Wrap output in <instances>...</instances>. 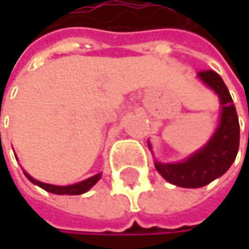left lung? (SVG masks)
Segmentation results:
<instances>
[{"label":"left lung","mask_w":249,"mask_h":249,"mask_svg":"<svg viewBox=\"0 0 249 249\" xmlns=\"http://www.w3.org/2000/svg\"><path fill=\"white\" fill-rule=\"evenodd\" d=\"M197 76L212 88L221 99V123L209 142L183 163L164 164L156 169L167 181L180 187L196 189L221 177L233 163L239 148V121L231 93L222 77L213 71H200Z\"/></svg>","instance_id":"1"}]
</instances>
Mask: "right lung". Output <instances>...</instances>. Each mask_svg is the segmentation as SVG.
<instances>
[{"label": "right lung", "mask_w": 249, "mask_h": 249, "mask_svg": "<svg viewBox=\"0 0 249 249\" xmlns=\"http://www.w3.org/2000/svg\"><path fill=\"white\" fill-rule=\"evenodd\" d=\"M24 174L31 183H34V184L40 186L41 189H44V190H47L50 193H54V195H82V193L88 192L101 178V173H99L96 174V176H93V177H90V178H86V180L80 181V183L72 184V186H53V184H47V183H41L38 180H34L33 177H30L27 173Z\"/></svg>", "instance_id": "obj_1"}]
</instances>
